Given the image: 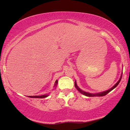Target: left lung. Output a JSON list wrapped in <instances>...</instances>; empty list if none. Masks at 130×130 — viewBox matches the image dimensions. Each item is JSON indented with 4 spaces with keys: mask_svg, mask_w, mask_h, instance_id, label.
<instances>
[{
    "mask_svg": "<svg viewBox=\"0 0 130 130\" xmlns=\"http://www.w3.org/2000/svg\"><path fill=\"white\" fill-rule=\"evenodd\" d=\"M122 77V75H121V77H120V79L119 80V81H118L117 83H116V84H115L114 86H113V87L111 88V89H109V90H106V91H104V92H100V93H88V92H84V91L82 90L81 89H80L78 87V86H77V84H76V81H75V83H74V86H75V87L76 88V89H77V90H78L79 92H80V93H81L82 94H83V95H86V96H104V95H107V94H108V93H109V92H111V90H112L113 89H115V88H116V87H117V86H118V84H119V83H120V80H121Z\"/></svg>",
    "mask_w": 130,
    "mask_h": 130,
    "instance_id": "1",
    "label": "left lung"
}]
</instances>
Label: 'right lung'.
Wrapping results in <instances>:
<instances>
[{
	"instance_id": "right-lung-1",
	"label": "right lung",
	"mask_w": 130,
	"mask_h": 130,
	"mask_svg": "<svg viewBox=\"0 0 130 130\" xmlns=\"http://www.w3.org/2000/svg\"><path fill=\"white\" fill-rule=\"evenodd\" d=\"M58 83V80H56V82H55V84H54V87H56ZM48 94L47 95H40V96H29L30 98H44L48 96Z\"/></svg>"
}]
</instances>
